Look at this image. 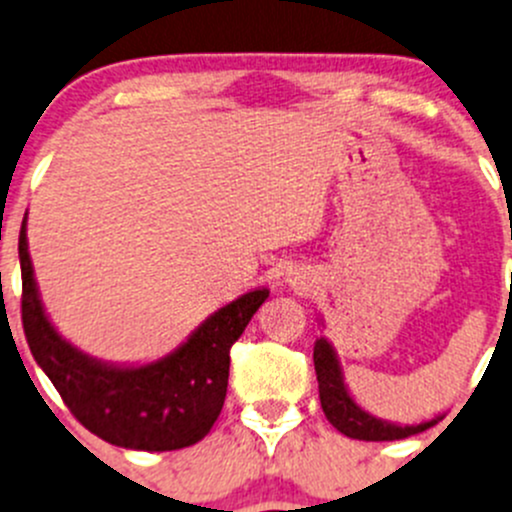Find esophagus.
I'll return each mask as SVG.
<instances>
[{
  "label": "esophagus",
  "mask_w": 512,
  "mask_h": 512,
  "mask_svg": "<svg viewBox=\"0 0 512 512\" xmlns=\"http://www.w3.org/2000/svg\"><path fill=\"white\" fill-rule=\"evenodd\" d=\"M289 282H292L294 289H307L304 287V282H299V277H294V280H289Z\"/></svg>",
  "instance_id": "34e87169"
}]
</instances>
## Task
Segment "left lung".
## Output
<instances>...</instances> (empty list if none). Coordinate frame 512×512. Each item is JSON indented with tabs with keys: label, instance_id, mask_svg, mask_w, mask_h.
I'll list each match as a JSON object with an SVG mask.
<instances>
[{
	"label": "left lung",
	"instance_id": "obj_1",
	"mask_svg": "<svg viewBox=\"0 0 512 512\" xmlns=\"http://www.w3.org/2000/svg\"><path fill=\"white\" fill-rule=\"evenodd\" d=\"M314 371H317L319 401H322L324 416L339 433L356 438V441H401V438L416 436V433L436 426L443 418L436 416L431 421L411 423L409 426V423L386 421V418L361 409L354 396L349 394V386L344 384V371L337 352L324 337L314 342Z\"/></svg>",
	"mask_w": 512,
	"mask_h": 512
}]
</instances>
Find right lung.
Masks as SVG:
<instances>
[{"mask_svg":"<svg viewBox=\"0 0 512 512\" xmlns=\"http://www.w3.org/2000/svg\"><path fill=\"white\" fill-rule=\"evenodd\" d=\"M22 324L36 364L69 411L106 443L133 451H178L208 436L223 411L230 347L270 289L232 299L180 347L148 364H113L81 352L51 324L34 280L27 215L19 232Z\"/></svg>","mask_w":512,"mask_h":512,"instance_id":"1","label":"right lung"}]
</instances>
